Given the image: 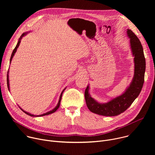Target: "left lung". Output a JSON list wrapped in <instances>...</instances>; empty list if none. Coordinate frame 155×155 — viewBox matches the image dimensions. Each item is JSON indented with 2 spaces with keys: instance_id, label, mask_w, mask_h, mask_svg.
<instances>
[{
  "instance_id": "1",
  "label": "left lung",
  "mask_w": 155,
  "mask_h": 155,
  "mask_svg": "<svg viewBox=\"0 0 155 155\" xmlns=\"http://www.w3.org/2000/svg\"><path fill=\"white\" fill-rule=\"evenodd\" d=\"M127 35L130 39V47L134 57V74L133 78L125 91L120 96L112 99L106 103H99L90 94V86L87 85L84 91L86 105L94 114L107 116H117L126 110L139 96L144 83L145 58L142 44L138 37L130 29H127Z\"/></svg>"
}]
</instances>
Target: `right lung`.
Segmentation results:
<instances>
[{
    "label": "right lung",
    "mask_w": 155,
    "mask_h": 155,
    "mask_svg": "<svg viewBox=\"0 0 155 155\" xmlns=\"http://www.w3.org/2000/svg\"><path fill=\"white\" fill-rule=\"evenodd\" d=\"M29 32H25V33H23V34L21 35V36L20 37V38H19V40H18V43H17V45H16V47L15 48V49L13 50V52H12V56H11V58H10V64L11 63V62H12V58H13V57L14 56V55H15V53H16V50H17V48H18V47L19 46V43H20V42H21V40L22 39V38H23L24 36H25L26 34H28V33H29ZM8 72H9V71H8V72H7V86H8V91H10V84H9V76H8ZM65 88L66 87H65L64 89L63 90V91H62V93H61V95H60V97H59V101H58V104H57V105L53 109V110H50V111H49V112H47V113H45V114H41V115H33V114H29V113H28V112H26V111H25V110H23V109H22L19 106V108H21V110H22V111H23L26 114H27V115H29V116H31V117H43V116H45V115H50V114H53V113H54V112H55L56 110L58 109V108L59 107V105H60V103H61V98H62V93H63V92L64 91V90H65Z\"/></svg>",
    "instance_id": "obj_1"
}]
</instances>
